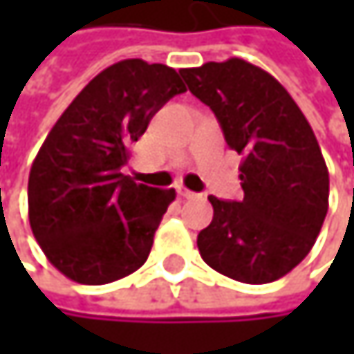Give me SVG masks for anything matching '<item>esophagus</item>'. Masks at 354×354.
<instances>
[{
    "label": "esophagus",
    "mask_w": 354,
    "mask_h": 354,
    "mask_svg": "<svg viewBox=\"0 0 354 354\" xmlns=\"http://www.w3.org/2000/svg\"><path fill=\"white\" fill-rule=\"evenodd\" d=\"M178 194H180L182 198H196V196H198L196 192H192V190H188V188H182V186L178 188Z\"/></svg>",
    "instance_id": "34e87169"
}]
</instances>
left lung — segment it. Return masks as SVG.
Returning <instances> with one entry per match:
<instances>
[{"instance_id":"1","label":"left lung","mask_w":354,"mask_h":354,"mask_svg":"<svg viewBox=\"0 0 354 354\" xmlns=\"http://www.w3.org/2000/svg\"><path fill=\"white\" fill-rule=\"evenodd\" d=\"M180 75L215 112L227 145L244 156V198L209 196L213 221L196 238L198 252L234 281L272 283L310 254L328 213L330 178L318 139L289 92L244 59Z\"/></svg>"}]
</instances>
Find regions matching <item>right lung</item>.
Segmentation results:
<instances>
[{
  "label": "right lung",
  "mask_w": 354,
  "mask_h": 354,
  "mask_svg": "<svg viewBox=\"0 0 354 354\" xmlns=\"http://www.w3.org/2000/svg\"><path fill=\"white\" fill-rule=\"evenodd\" d=\"M186 92L176 69L124 59L67 106L36 153L28 217L38 246L67 279L118 281L147 260L174 188L137 184L120 170L153 114Z\"/></svg>",
  "instance_id": "1"
}]
</instances>
